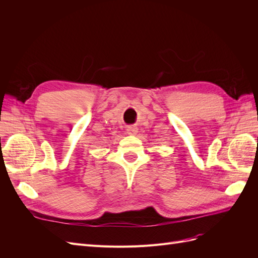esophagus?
Wrapping results in <instances>:
<instances>
[{"label":"esophagus","mask_w":258,"mask_h":258,"mask_svg":"<svg viewBox=\"0 0 258 258\" xmlns=\"http://www.w3.org/2000/svg\"><path fill=\"white\" fill-rule=\"evenodd\" d=\"M138 132V128L135 127V126H129L127 128V134L130 135V136H135Z\"/></svg>","instance_id":"obj_1"}]
</instances>
